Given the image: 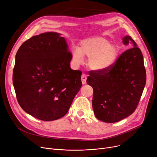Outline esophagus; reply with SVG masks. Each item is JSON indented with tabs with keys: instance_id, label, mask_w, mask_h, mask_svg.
Listing matches in <instances>:
<instances>
[{
	"instance_id": "1",
	"label": "esophagus",
	"mask_w": 157,
	"mask_h": 157,
	"mask_svg": "<svg viewBox=\"0 0 157 157\" xmlns=\"http://www.w3.org/2000/svg\"><path fill=\"white\" fill-rule=\"evenodd\" d=\"M86 79H87V75L86 74L83 73L82 75V77H81V80H82V84H86Z\"/></svg>"
}]
</instances>
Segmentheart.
I'll return each mask as SVG.
<instances>
[{
  "label": "heart",
  "instance_id": "obj_1",
  "mask_svg": "<svg viewBox=\"0 0 157 157\" xmlns=\"http://www.w3.org/2000/svg\"><path fill=\"white\" fill-rule=\"evenodd\" d=\"M119 49L111 43L101 37L88 38L82 41L78 48L73 52V59L78 64L84 61L83 56L89 57L88 64L94 70L99 71L109 68L118 56Z\"/></svg>",
  "mask_w": 157,
  "mask_h": 157
}]
</instances>
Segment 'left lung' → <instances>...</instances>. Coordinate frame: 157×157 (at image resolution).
<instances>
[{
    "label": "left lung",
    "mask_w": 157,
    "mask_h": 157,
    "mask_svg": "<svg viewBox=\"0 0 157 157\" xmlns=\"http://www.w3.org/2000/svg\"><path fill=\"white\" fill-rule=\"evenodd\" d=\"M133 47L124 51L103 70L89 71L87 84L93 89L95 116L105 123H116L136 110L146 82L143 56L130 36L123 38Z\"/></svg>",
    "instance_id": "1"
}]
</instances>
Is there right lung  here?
Masks as SVG:
<instances>
[{
  "instance_id": "1",
  "label": "right lung",
  "mask_w": 157,
  "mask_h": 157,
  "mask_svg": "<svg viewBox=\"0 0 157 157\" xmlns=\"http://www.w3.org/2000/svg\"><path fill=\"white\" fill-rule=\"evenodd\" d=\"M71 59L65 39L56 33L34 36L21 44L13 82L22 109L46 121L66 115L82 86V71L70 68Z\"/></svg>"
}]
</instances>
